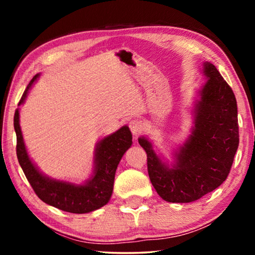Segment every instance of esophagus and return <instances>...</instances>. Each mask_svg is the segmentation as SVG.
Masks as SVG:
<instances>
[{
  "instance_id": "1",
  "label": "esophagus",
  "mask_w": 255,
  "mask_h": 255,
  "mask_svg": "<svg viewBox=\"0 0 255 255\" xmlns=\"http://www.w3.org/2000/svg\"><path fill=\"white\" fill-rule=\"evenodd\" d=\"M129 128H130L131 132L133 133V135H139V133L143 131V124H141L140 120L138 119H133V120H130L128 124Z\"/></svg>"
}]
</instances>
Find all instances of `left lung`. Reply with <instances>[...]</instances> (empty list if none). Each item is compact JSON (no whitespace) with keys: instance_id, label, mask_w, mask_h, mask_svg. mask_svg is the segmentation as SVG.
Instances as JSON below:
<instances>
[{"instance_id":"1","label":"left lung","mask_w":255,"mask_h":255,"mask_svg":"<svg viewBox=\"0 0 255 255\" xmlns=\"http://www.w3.org/2000/svg\"><path fill=\"white\" fill-rule=\"evenodd\" d=\"M208 81L200 92L195 127L169 169L146 138L138 141L147 154L149 180L158 196L169 202H191L218 188L230 174L239 148L235 94L213 64H205Z\"/></svg>"}]
</instances>
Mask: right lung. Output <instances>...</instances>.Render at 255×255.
<instances>
[{
    "mask_svg": "<svg viewBox=\"0 0 255 255\" xmlns=\"http://www.w3.org/2000/svg\"><path fill=\"white\" fill-rule=\"evenodd\" d=\"M38 77L34 75L23 92L19 106L23 103L30 86ZM14 130L16 133V156L25 178L33 191L46 204L73 214H86L108 204L114 189L115 174L125 152L131 146V132L127 126L120 128L98 144L96 169L90 181L83 185H74L51 180L42 175L30 161L24 147L19 124V110L14 112Z\"/></svg>",
    "mask_w": 255,
    "mask_h": 255,
    "instance_id": "add662e5",
    "label": "right lung"
}]
</instances>
